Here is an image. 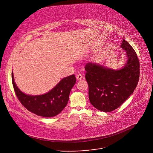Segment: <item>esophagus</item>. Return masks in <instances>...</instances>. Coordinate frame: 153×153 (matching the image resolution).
Segmentation results:
<instances>
[{
  "mask_svg": "<svg viewBox=\"0 0 153 153\" xmlns=\"http://www.w3.org/2000/svg\"><path fill=\"white\" fill-rule=\"evenodd\" d=\"M82 78V76L81 74H77V75L76 76V79H77V80H79V81L81 80Z\"/></svg>",
  "mask_w": 153,
  "mask_h": 153,
  "instance_id": "1",
  "label": "esophagus"
}]
</instances>
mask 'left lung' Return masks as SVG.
<instances>
[{"mask_svg": "<svg viewBox=\"0 0 153 153\" xmlns=\"http://www.w3.org/2000/svg\"><path fill=\"white\" fill-rule=\"evenodd\" d=\"M120 46L127 59L122 68L114 70L92 62L85 67L89 101L96 109L105 112L120 106L132 94L138 82L140 65L137 54L124 39Z\"/></svg>", "mask_w": 153, "mask_h": 153, "instance_id": "8db88e82", "label": "left lung"}]
</instances>
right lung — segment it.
<instances>
[{
    "label": "right lung",
    "mask_w": 153,
    "mask_h": 153,
    "mask_svg": "<svg viewBox=\"0 0 153 153\" xmlns=\"http://www.w3.org/2000/svg\"><path fill=\"white\" fill-rule=\"evenodd\" d=\"M15 94L22 105L30 112L41 117H51L57 115L66 107L70 92L76 84L74 74L63 78L48 93L41 95H26L16 86L11 73Z\"/></svg>",
    "instance_id": "right-lung-1"
}]
</instances>
